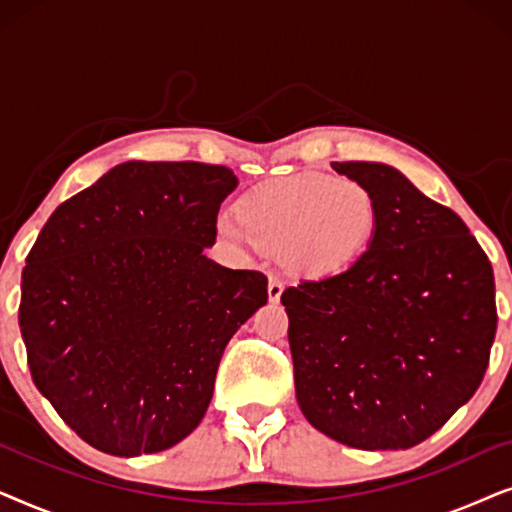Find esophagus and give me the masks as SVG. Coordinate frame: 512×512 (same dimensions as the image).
Returning <instances> with one entry per match:
<instances>
[{"instance_id":"esophagus-1","label":"esophagus","mask_w":512,"mask_h":512,"mask_svg":"<svg viewBox=\"0 0 512 512\" xmlns=\"http://www.w3.org/2000/svg\"><path fill=\"white\" fill-rule=\"evenodd\" d=\"M282 291H284V282L279 277H270L268 279V298L270 303H277L279 298H282Z\"/></svg>"}]
</instances>
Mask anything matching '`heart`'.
<instances>
[{
	"mask_svg": "<svg viewBox=\"0 0 512 512\" xmlns=\"http://www.w3.org/2000/svg\"><path fill=\"white\" fill-rule=\"evenodd\" d=\"M377 207L354 179L293 174L244 195L237 214L221 212L216 230L233 244L279 254L303 277H328L363 256L375 233Z\"/></svg>",
	"mask_w": 512,
	"mask_h": 512,
	"instance_id": "heart-1",
	"label": "heart"
}]
</instances>
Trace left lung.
Wrapping results in <instances>:
<instances>
[{
  "label": "left lung",
  "mask_w": 512,
  "mask_h": 512,
  "mask_svg": "<svg viewBox=\"0 0 512 512\" xmlns=\"http://www.w3.org/2000/svg\"><path fill=\"white\" fill-rule=\"evenodd\" d=\"M377 207L354 265L282 293L300 410L359 450H408L471 401L496 335L492 263L466 223L384 163H333Z\"/></svg>",
  "instance_id": "obj_1"
}]
</instances>
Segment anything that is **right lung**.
<instances>
[{"label": "right lung", "mask_w": 512, "mask_h": 512, "mask_svg": "<svg viewBox=\"0 0 512 512\" xmlns=\"http://www.w3.org/2000/svg\"><path fill=\"white\" fill-rule=\"evenodd\" d=\"M233 170L128 160L51 214L25 258L32 380L69 429L114 457L163 452L205 417L228 340L268 279L205 256Z\"/></svg>", "instance_id": "right-lung-1"}]
</instances>
